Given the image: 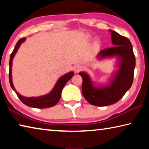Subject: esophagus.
I'll list each match as a JSON object with an SVG mask.
<instances>
[{"label": "esophagus", "mask_w": 149, "mask_h": 149, "mask_svg": "<svg viewBox=\"0 0 149 149\" xmlns=\"http://www.w3.org/2000/svg\"><path fill=\"white\" fill-rule=\"evenodd\" d=\"M81 70V66L79 65H76L74 66V70L75 73H78Z\"/></svg>", "instance_id": "34e87169"}]
</instances>
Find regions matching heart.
Here are the masks:
<instances>
[{
	"mask_svg": "<svg viewBox=\"0 0 149 149\" xmlns=\"http://www.w3.org/2000/svg\"><path fill=\"white\" fill-rule=\"evenodd\" d=\"M85 38H86L87 39H91V36L89 35H87L85 36ZM100 44V40L99 39H97L95 42V45H96V46H97V45H99Z\"/></svg>",
	"mask_w": 149,
	"mask_h": 149,
	"instance_id": "b5f03b06",
	"label": "heart"
}]
</instances>
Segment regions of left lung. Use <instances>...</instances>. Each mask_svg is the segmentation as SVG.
Here are the masks:
<instances>
[{"label":"left lung","instance_id":"left-lung-1","mask_svg":"<svg viewBox=\"0 0 149 149\" xmlns=\"http://www.w3.org/2000/svg\"><path fill=\"white\" fill-rule=\"evenodd\" d=\"M109 31L114 47L100 50L97 58L99 60L116 58L117 70L105 84L93 81L87 72L79 73L83 79V95L91 104L97 107L118 102L130 89L134 76L135 57L130 41L117 32Z\"/></svg>","mask_w":149,"mask_h":149}]
</instances>
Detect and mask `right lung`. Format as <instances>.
<instances>
[{
	"label": "right lung",
	"instance_id": "1",
	"mask_svg": "<svg viewBox=\"0 0 149 149\" xmlns=\"http://www.w3.org/2000/svg\"><path fill=\"white\" fill-rule=\"evenodd\" d=\"M26 40V38L20 39L16 45L14 47V49L12 51V54L10 57V62H9V81L10 84L12 89H13L15 93H16L20 100L26 104L27 107L37 108H47L53 107L56 105L60 100V97H61L62 91L63 88L66 84V83L74 76V72H70L67 74H64V75L60 77L56 83V84L50 91L47 95L39 96V97H26L24 96H22L17 93L15 87L14 86L13 81H12V61L15 56V54L18 50L19 48L22 43Z\"/></svg>",
	"mask_w": 149,
	"mask_h": 149
}]
</instances>
